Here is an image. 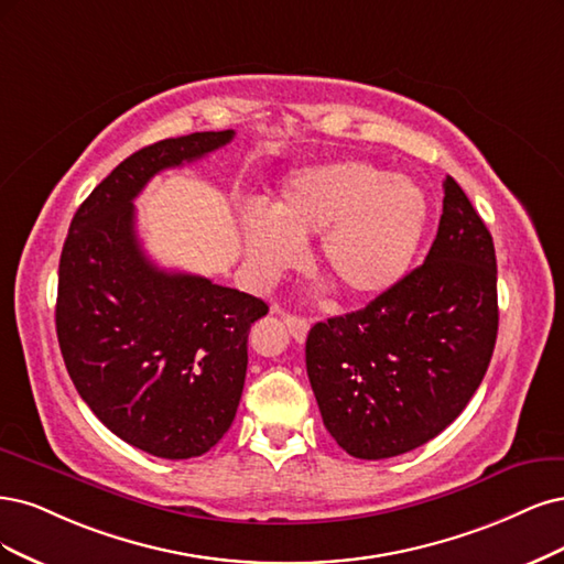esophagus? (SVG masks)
Listing matches in <instances>:
<instances>
[{"mask_svg": "<svg viewBox=\"0 0 564 564\" xmlns=\"http://www.w3.org/2000/svg\"><path fill=\"white\" fill-rule=\"evenodd\" d=\"M283 323L288 325L290 335L295 337V341H304L306 333H308V321L302 316H293V314H283Z\"/></svg>", "mask_w": 564, "mask_h": 564, "instance_id": "esophagus-1", "label": "esophagus"}]
</instances>
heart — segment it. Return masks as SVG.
Wrapping results in <instances>:
<instances>
[{
    "mask_svg": "<svg viewBox=\"0 0 564 564\" xmlns=\"http://www.w3.org/2000/svg\"><path fill=\"white\" fill-rule=\"evenodd\" d=\"M422 187L362 161H333L290 175L271 208L248 206V262L271 276L302 260L321 234V267L349 300H375L403 281L426 229Z\"/></svg>",
    "mask_w": 564,
    "mask_h": 564,
    "instance_id": "obj_1",
    "label": "heart"
}]
</instances>
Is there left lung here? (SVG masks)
I'll use <instances>...</instances> for the list:
<instances>
[{"instance_id": "8db88e82", "label": "left lung", "mask_w": 564, "mask_h": 564, "mask_svg": "<svg viewBox=\"0 0 564 564\" xmlns=\"http://www.w3.org/2000/svg\"><path fill=\"white\" fill-rule=\"evenodd\" d=\"M422 267L360 312L316 323L306 375L325 429L356 459H389L445 431L495 351L497 256L464 189L445 177Z\"/></svg>"}]
</instances>
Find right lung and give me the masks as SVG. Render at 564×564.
Returning a JSON list of instances; mask_svg holds the SVG:
<instances>
[{
    "label": "right lung",
    "instance_id": "obj_1",
    "mask_svg": "<svg viewBox=\"0 0 564 564\" xmlns=\"http://www.w3.org/2000/svg\"><path fill=\"white\" fill-rule=\"evenodd\" d=\"M234 131L159 140L107 175L77 208L58 267L56 333L84 403L129 445L202 457L239 408L250 325L269 306L204 276L159 269L138 241L133 198L166 169Z\"/></svg>",
    "mask_w": 564,
    "mask_h": 564
}]
</instances>
